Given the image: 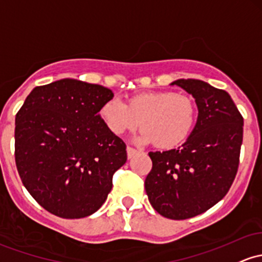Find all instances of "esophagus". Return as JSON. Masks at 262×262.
<instances>
[{
    "label": "esophagus",
    "mask_w": 262,
    "mask_h": 262,
    "mask_svg": "<svg viewBox=\"0 0 262 262\" xmlns=\"http://www.w3.org/2000/svg\"><path fill=\"white\" fill-rule=\"evenodd\" d=\"M138 153L137 149L132 148V146H126V155H128V159H132Z\"/></svg>",
    "instance_id": "34e87169"
}]
</instances>
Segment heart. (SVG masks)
<instances>
[{
	"instance_id": "1",
	"label": "heart",
	"mask_w": 262,
	"mask_h": 262,
	"mask_svg": "<svg viewBox=\"0 0 262 262\" xmlns=\"http://www.w3.org/2000/svg\"><path fill=\"white\" fill-rule=\"evenodd\" d=\"M99 116L116 136L142 130L134 138L139 144L154 143L158 148L170 149L189 137L196 119V105L186 94L169 91L146 92L129 98L124 104L111 98L100 107Z\"/></svg>"
}]
</instances>
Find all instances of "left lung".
<instances>
[{"mask_svg": "<svg viewBox=\"0 0 262 262\" xmlns=\"http://www.w3.org/2000/svg\"><path fill=\"white\" fill-rule=\"evenodd\" d=\"M171 85L194 97L196 124L180 148L149 153L153 168L145 191L160 215L184 220L209 210L229 191L238 168L244 119L223 89L199 79Z\"/></svg>", "mask_w": 262, "mask_h": 262, "instance_id": "8db88e82", "label": "left lung"}]
</instances>
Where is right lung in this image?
I'll return each instance as SVG.
<instances>
[{
    "mask_svg": "<svg viewBox=\"0 0 262 262\" xmlns=\"http://www.w3.org/2000/svg\"><path fill=\"white\" fill-rule=\"evenodd\" d=\"M111 89L64 78L36 87L16 116L14 159L43 209L64 219L96 212L126 162L125 144L99 116Z\"/></svg>",
    "mask_w": 262,
    "mask_h": 262,
    "instance_id": "right-lung-1",
    "label": "right lung"
}]
</instances>
